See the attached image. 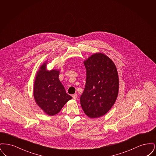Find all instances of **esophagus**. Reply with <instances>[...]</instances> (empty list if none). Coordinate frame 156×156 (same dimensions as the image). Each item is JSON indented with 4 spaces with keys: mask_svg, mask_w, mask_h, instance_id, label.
I'll use <instances>...</instances> for the list:
<instances>
[{
    "mask_svg": "<svg viewBox=\"0 0 156 156\" xmlns=\"http://www.w3.org/2000/svg\"><path fill=\"white\" fill-rule=\"evenodd\" d=\"M72 97H73L74 99H76L77 98V97H78V95H77V94H74V95H73Z\"/></svg>",
    "mask_w": 156,
    "mask_h": 156,
    "instance_id": "esophagus-1",
    "label": "esophagus"
}]
</instances>
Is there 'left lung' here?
<instances>
[{
  "label": "left lung",
  "mask_w": 156,
  "mask_h": 156,
  "mask_svg": "<svg viewBox=\"0 0 156 156\" xmlns=\"http://www.w3.org/2000/svg\"><path fill=\"white\" fill-rule=\"evenodd\" d=\"M87 80L80 102L84 113L90 118L101 117L115 104L119 93L117 68L104 53L93 54L83 61Z\"/></svg>",
  "instance_id": "8db88e82"
}]
</instances>
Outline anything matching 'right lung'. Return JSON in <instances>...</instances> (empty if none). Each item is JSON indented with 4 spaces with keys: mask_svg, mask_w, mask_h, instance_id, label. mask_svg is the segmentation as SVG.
<instances>
[{
    "mask_svg": "<svg viewBox=\"0 0 156 156\" xmlns=\"http://www.w3.org/2000/svg\"><path fill=\"white\" fill-rule=\"evenodd\" d=\"M47 60L39 68L34 82L33 96L37 105L47 115L57 114L73 98L59 81V69H47Z\"/></svg>",
    "mask_w": 156,
    "mask_h": 156,
    "instance_id": "obj_1",
    "label": "right lung"
}]
</instances>
